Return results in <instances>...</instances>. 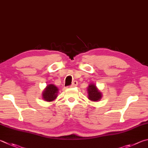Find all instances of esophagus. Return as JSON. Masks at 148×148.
Wrapping results in <instances>:
<instances>
[{"instance_id": "esophagus-1", "label": "esophagus", "mask_w": 148, "mask_h": 148, "mask_svg": "<svg viewBox=\"0 0 148 148\" xmlns=\"http://www.w3.org/2000/svg\"><path fill=\"white\" fill-rule=\"evenodd\" d=\"M77 85H78V82H77V81H75L72 82V84H71V86H70V87H75V86H77Z\"/></svg>"}]
</instances>
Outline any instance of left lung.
I'll list each match as a JSON object with an SVG mask.
<instances>
[{
	"label": "left lung",
	"mask_w": 148,
	"mask_h": 148,
	"mask_svg": "<svg viewBox=\"0 0 148 148\" xmlns=\"http://www.w3.org/2000/svg\"><path fill=\"white\" fill-rule=\"evenodd\" d=\"M88 92L89 99L93 101H97L102 97V94H101V92L97 90L94 84L89 85Z\"/></svg>",
	"instance_id": "1"
}]
</instances>
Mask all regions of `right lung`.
Returning a JSON list of instances; mask_svg holds the SVG:
<instances>
[{"instance_id":"add662e5","label":"right lung","mask_w":148,"mask_h":148,"mask_svg":"<svg viewBox=\"0 0 148 148\" xmlns=\"http://www.w3.org/2000/svg\"><path fill=\"white\" fill-rule=\"evenodd\" d=\"M58 89L54 84H49L43 93V98L46 101H52L57 97Z\"/></svg>"}]
</instances>
